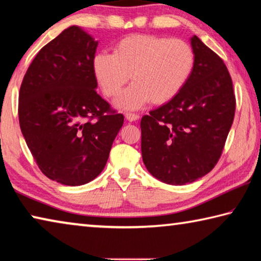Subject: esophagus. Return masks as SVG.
Instances as JSON below:
<instances>
[{
    "label": "esophagus",
    "instance_id": "1",
    "mask_svg": "<svg viewBox=\"0 0 261 261\" xmlns=\"http://www.w3.org/2000/svg\"><path fill=\"white\" fill-rule=\"evenodd\" d=\"M125 117H126V119L128 121H130V122H133V121H136V120H139V115L138 114H135V113H126L125 114Z\"/></svg>",
    "mask_w": 261,
    "mask_h": 261
}]
</instances>
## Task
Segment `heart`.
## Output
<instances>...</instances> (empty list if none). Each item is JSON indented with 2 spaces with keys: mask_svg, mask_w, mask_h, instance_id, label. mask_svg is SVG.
Here are the masks:
<instances>
[{
  "mask_svg": "<svg viewBox=\"0 0 261 261\" xmlns=\"http://www.w3.org/2000/svg\"><path fill=\"white\" fill-rule=\"evenodd\" d=\"M194 68L192 47L180 39L133 34L114 45L113 54L99 52L92 59L93 75L105 96H117L115 106L138 110L151 101L161 105L185 87Z\"/></svg>",
  "mask_w": 261,
  "mask_h": 261,
  "instance_id": "obj_1",
  "label": "heart"
}]
</instances>
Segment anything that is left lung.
<instances>
[{
  "instance_id": "8db88e82",
  "label": "left lung",
  "mask_w": 261,
  "mask_h": 261,
  "mask_svg": "<svg viewBox=\"0 0 261 261\" xmlns=\"http://www.w3.org/2000/svg\"><path fill=\"white\" fill-rule=\"evenodd\" d=\"M194 68L178 95L141 119L147 170L169 185H185L211 172L231 128L236 99L223 60L191 37Z\"/></svg>"
}]
</instances>
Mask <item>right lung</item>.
I'll use <instances>...</instances> for the list:
<instances>
[{"label": "right lung", "instance_id": "add662e5", "mask_svg": "<svg viewBox=\"0 0 261 261\" xmlns=\"http://www.w3.org/2000/svg\"><path fill=\"white\" fill-rule=\"evenodd\" d=\"M97 46L91 34L71 25L39 50L20 85V130L42 173L63 185L99 176L123 123L96 92Z\"/></svg>", "mask_w": 261, "mask_h": 261}]
</instances>
